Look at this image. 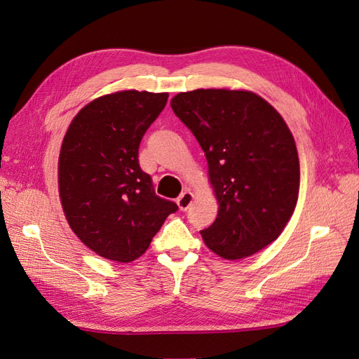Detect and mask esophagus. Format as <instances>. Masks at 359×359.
<instances>
[{"label":"esophagus","mask_w":359,"mask_h":359,"mask_svg":"<svg viewBox=\"0 0 359 359\" xmlns=\"http://www.w3.org/2000/svg\"><path fill=\"white\" fill-rule=\"evenodd\" d=\"M193 199H194V196H193L191 191H184L181 196L177 199V203L180 206V210L181 211H187L190 208V205L193 203Z\"/></svg>","instance_id":"esophagus-1"}]
</instances>
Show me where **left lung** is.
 <instances>
[{"instance_id":"1","label":"left lung","mask_w":359,"mask_h":359,"mask_svg":"<svg viewBox=\"0 0 359 359\" xmlns=\"http://www.w3.org/2000/svg\"><path fill=\"white\" fill-rule=\"evenodd\" d=\"M170 106L202 147L219 202L215 222L201 231L206 247L235 260L276 241L299 193L298 151L285 119L245 90L180 93Z\"/></svg>"}]
</instances>
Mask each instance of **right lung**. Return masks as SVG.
Listing matches in <instances>:
<instances>
[{
    "mask_svg": "<svg viewBox=\"0 0 359 359\" xmlns=\"http://www.w3.org/2000/svg\"><path fill=\"white\" fill-rule=\"evenodd\" d=\"M168 93L126 90L78 112L62 139L58 190L64 215L99 256L127 264L142 256L175 202L158 198L139 166V144L165 109Z\"/></svg>",
    "mask_w": 359,
    "mask_h": 359,
    "instance_id": "obj_1",
    "label": "right lung"
}]
</instances>
